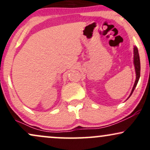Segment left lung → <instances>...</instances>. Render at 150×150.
<instances>
[{"label": "left lung", "mask_w": 150, "mask_h": 150, "mask_svg": "<svg viewBox=\"0 0 150 150\" xmlns=\"http://www.w3.org/2000/svg\"><path fill=\"white\" fill-rule=\"evenodd\" d=\"M134 64L135 67V71H136V81H135L134 87H133L132 92H131L130 95L129 97H131V95H132L133 92L136 88V86H137L138 81L140 79V57H139V53H138V48L134 46ZM128 97V98H129Z\"/></svg>", "instance_id": "1"}]
</instances>
